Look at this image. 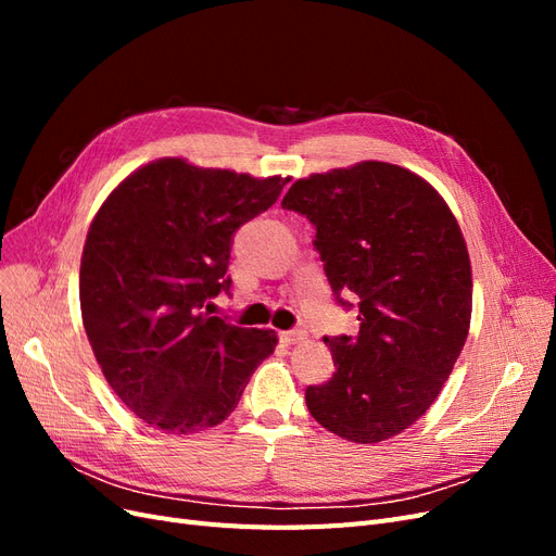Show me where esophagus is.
<instances>
[{"instance_id": "esophagus-1", "label": "esophagus", "mask_w": 556, "mask_h": 556, "mask_svg": "<svg viewBox=\"0 0 556 556\" xmlns=\"http://www.w3.org/2000/svg\"><path fill=\"white\" fill-rule=\"evenodd\" d=\"M278 336H280L282 343H296V341L304 339L306 331L304 329H290V331H280Z\"/></svg>"}]
</instances>
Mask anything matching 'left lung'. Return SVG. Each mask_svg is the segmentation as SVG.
Returning <instances> with one entry per match:
<instances>
[{
    "label": "left lung",
    "mask_w": 556,
    "mask_h": 556,
    "mask_svg": "<svg viewBox=\"0 0 556 556\" xmlns=\"http://www.w3.org/2000/svg\"><path fill=\"white\" fill-rule=\"evenodd\" d=\"M282 208L311 220L333 299L359 308L357 336H325L336 371L306 387L308 413L345 441L392 439L429 410L466 343L462 229L427 180L387 162L296 180Z\"/></svg>",
    "instance_id": "obj_1"
}]
</instances>
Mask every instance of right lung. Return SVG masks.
Masks as SVG:
<instances>
[{"label":"right lung","instance_id":"add662e5","mask_svg":"<svg viewBox=\"0 0 556 556\" xmlns=\"http://www.w3.org/2000/svg\"><path fill=\"white\" fill-rule=\"evenodd\" d=\"M290 178L157 160L99 208L80 260V313L106 382L146 425L188 435L239 406L271 355V329L211 315L231 296L233 233L276 204Z\"/></svg>","mask_w":556,"mask_h":556}]
</instances>
